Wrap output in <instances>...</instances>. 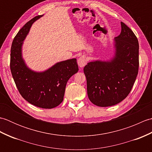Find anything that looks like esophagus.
<instances>
[{"label": "esophagus", "instance_id": "34e87169", "mask_svg": "<svg viewBox=\"0 0 152 152\" xmlns=\"http://www.w3.org/2000/svg\"><path fill=\"white\" fill-rule=\"evenodd\" d=\"M78 64L80 67H83L86 64V59L85 56L80 57L78 59Z\"/></svg>", "mask_w": 152, "mask_h": 152}]
</instances>
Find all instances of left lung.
<instances>
[{"label":"left lung","instance_id":"8db88e82","mask_svg":"<svg viewBox=\"0 0 152 152\" xmlns=\"http://www.w3.org/2000/svg\"><path fill=\"white\" fill-rule=\"evenodd\" d=\"M121 33L114 40V58L92 61L83 69L88 97L93 104L101 107L117 104L127 97L138 72V39L124 23L121 22Z\"/></svg>","mask_w":152,"mask_h":152}]
</instances>
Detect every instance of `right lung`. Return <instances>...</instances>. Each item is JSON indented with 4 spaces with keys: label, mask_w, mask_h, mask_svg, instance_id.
<instances>
[{
    "label": "right lung",
    "mask_w": 152,
    "mask_h": 152,
    "mask_svg": "<svg viewBox=\"0 0 152 152\" xmlns=\"http://www.w3.org/2000/svg\"><path fill=\"white\" fill-rule=\"evenodd\" d=\"M42 15L31 19L14 37L10 51V70L23 98L37 107L51 109L63 102L66 83L78 72V66L76 59L57 63L42 72H34L26 66L21 56L23 41L32 24Z\"/></svg>",
    "instance_id": "1"
}]
</instances>
